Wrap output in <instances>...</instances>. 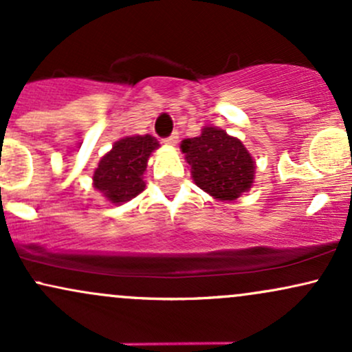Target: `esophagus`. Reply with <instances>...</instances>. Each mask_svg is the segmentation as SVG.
Returning <instances> with one entry per match:
<instances>
[{
    "label": "esophagus",
    "mask_w": 352,
    "mask_h": 352,
    "mask_svg": "<svg viewBox=\"0 0 352 352\" xmlns=\"http://www.w3.org/2000/svg\"><path fill=\"white\" fill-rule=\"evenodd\" d=\"M164 142L167 144V145H170V147H172V145H175L177 142H179V132H173V134L170 137H167V139H165Z\"/></svg>",
    "instance_id": "1"
}]
</instances>
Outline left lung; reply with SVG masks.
<instances>
[{"label": "left lung", "instance_id": "8db88e82", "mask_svg": "<svg viewBox=\"0 0 352 352\" xmlns=\"http://www.w3.org/2000/svg\"><path fill=\"white\" fill-rule=\"evenodd\" d=\"M180 151L197 187L215 200L235 201L253 187L256 164L252 153L223 129L205 125L199 137L182 140Z\"/></svg>", "mask_w": 352, "mask_h": 352}]
</instances>
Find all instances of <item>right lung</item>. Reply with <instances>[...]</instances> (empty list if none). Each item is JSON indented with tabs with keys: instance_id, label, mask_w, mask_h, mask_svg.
Instances as JSON below:
<instances>
[{
	"instance_id": "add662e5",
	"label": "right lung",
	"mask_w": 352,
	"mask_h": 352,
	"mask_svg": "<svg viewBox=\"0 0 352 352\" xmlns=\"http://www.w3.org/2000/svg\"><path fill=\"white\" fill-rule=\"evenodd\" d=\"M160 147L155 137L127 135L119 139L100 157L92 187L112 205H122L144 192V172L152 152Z\"/></svg>"
}]
</instances>
